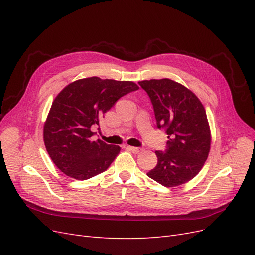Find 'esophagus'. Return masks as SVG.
I'll return each instance as SVG.
<instances>
[{
	"label": "esophagus",
	"mask_w": 255,
	"mask_h": 255,
	"mask_svg": "<svg viewBox=\"0 0 255 255\" xmlns=\"http://www.w3.org/2000/svg\"><path fill=\"white\" fill-rule=\"evenodd\" d=\"M127 149H128V151H130V152L135 153V154H138V153H140V152L142 151L141 148H136V146H130V145H128Z\"/></svg>",
	"instance_id": "34e87169"
}]
</instances>
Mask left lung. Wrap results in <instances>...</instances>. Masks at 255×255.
Returning a JSON list of instances; mask_svg holds the SVG:
<instances>
[{
	"label": "left lung",
	"mask_w": 255,
	"mask_h": 255,
	"mask_svg": "<svg viewBox=\"0 0 255 255\" xmlns=\"http://www.w3.org/2000/svg\"><path fill=\"white\" fill-rule=\"evenodd\" d=\"M138 84L150 97L157 128L168 135L166 151H155L157 165L146 174L165 187L187 183L201 170L211 149L204 106L194 92L172 80Z\"/></svg>",
	"instance_id": "1"
}]
</instances>
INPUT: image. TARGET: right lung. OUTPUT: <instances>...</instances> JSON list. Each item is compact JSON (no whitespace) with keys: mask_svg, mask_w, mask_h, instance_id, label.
Returning <instances> with one entry per match:
<instances>
[{"mask_svg":"<svg viewBox=\"0 0 255 255\" xmlns=\"http://www.w3.org/2000/svg\"><path fill=\"white\" fill-rule=\"evenodd\" d=\"M137 89L134 82L92 76L72 82L59 92L44 122L43 140L61 172L84 181L110 167L120 146L92 140L91 127L99 125L121 97Z\"/></svg>","mask_w":255,"mask_h":255,"instance_id":"right-lung-1","label":"right lung"}]
</instances>
